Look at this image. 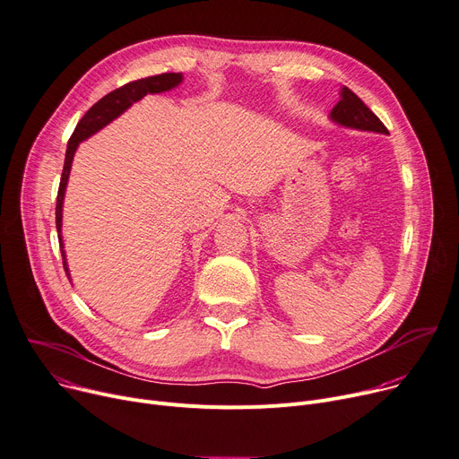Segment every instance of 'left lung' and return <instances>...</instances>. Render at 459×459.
I'll use <instances>...</instances> for the list:
<instances>
[{
    "label": "left lung",
    "instance_id": "left-lung-1",
    "mask_svg": "<svg viewBox=\"0 0 459 459\" xmlns=\"http://www.w3.org/2000/svg\"><path fill=\"white\" fill-rule=\"evenodd\" d=\"M330 117L345 127L389 134L378 116L347 86L342 88V100L332 108Z\"/></svg>",
    "mask_w": 459,
    "mask_h": 459
}]
</instances>
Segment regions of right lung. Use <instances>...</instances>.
<instances>
[{
	"instance_id": "right-lung-1",
	"label": "right lung",
	"mask_w": 459,
	"mask_h": 459,
	"mask_svg": "<svg viewBox=\"0 0 459 459\" xmlns=\"http://www.w3.org/2000/svg\"><path fill=\"white\" fill-rule=\"evenodd\" d=\"M180 81H182L180 74H160V75H152V77H145V79L127 82L124 86L112 90L110 94L101 98L96 105H91L88 108V112L79 119V124H77L74 134L68 140L66 159H65L63 177H60L58 194H56V208H55V223H56V232H58L60 253H63V265H65L68 279H70V273H68V264H66L65 247H63V236H60V227H63L65 192H66L70 168H72V160H74V155H75V149H77L79 142L86 140L88 136H91L94 133H98L100 129H103L107 124H110L114 117H117L121 112H126L134 101L142 100L145 94H159V91L171 90Z\"/></svg>"
}]
</instances>
